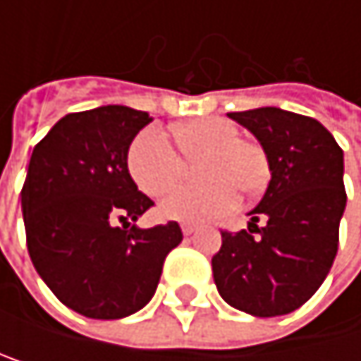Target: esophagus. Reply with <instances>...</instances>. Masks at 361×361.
Wrapping results in <instances>:
<instances>
[{
    "instance_id": "obj_1",
    "label": "esophagus",
    "mask_w": 361,
    "mask_h": 361,
    "mask_svg": "<svg viewBox=\"0 0 361 361\" xmlns=\"http://www.w3.org/2000/svg\"><path fill=\"white\" fill-rule=\"evenodd\" d=\"M195 230H197L195 224H183V234H185V237H189V234H193Z\"/></svg>"
}]
</instances>
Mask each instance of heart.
Instances as JSON below:
<instances>
[{
  "mask_svg": "<svg viewBox=\"0 0 361 361\" xmlns=\"http://www.w3.org/2000/svg\"><path fill=\"white\" fill-rule=\"evenodd\" d=\"M180 150L189 159L204 157L202 178L209 180L200 187H178L161 202V215L185 221L202 224L221 217L237 207L239 189L245 193L260 191L271 166L264 148L256 142L241 140V131L226 118L191 120L176 131ZM161 127L144 129L129 148V172L137 187L159 197L168 193L185 174V159Z\"/></svg>",
  "mask_w": 361,
  "mask_h": 361,
  "instance_id": "b5f03b06",
  "label": "heart"
}]
</instances>
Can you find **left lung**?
Returning a JSON list of instances; mask_svg holds the SVG:
<instances>
[{
  "mask_svg": "<svg viewBox=\"0 0 361 361\" xmlns=\"http://www.w3.org/2000/svg\"><path fill=\"white\" fill-rule=\"evenodd\" d=\"M228 116L258 137L271 180L247 230L221 232L213 278L232 308L282 317L319 290L334 264L347 207L342 148L314 118L280 107Z\"/></svg>",
  "mask_w": 361,
  "mask_h": 361,
  "instance_id": "1",
  "label": "left lung"
}]
</instances>
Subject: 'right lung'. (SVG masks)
Instances as JSON below:
<instances>
[{
    "instance_id": "1",
    "label": "right lung",
    "mask_w": 361,
    "mask_h": 361,
    "mask_svg": "<svg viewBox=\"0 0 361 361\" xmlns=\"http://www.w3.org/2000/svg\"><path fill=\"white\" fill-rule=\"evenodd\" d=\"M150 120L124 105L68 114L30 159L21 189L30 258L51 293L87 319L142 310L183 241L176 221L128 227L154 204L127 168L129 146Z\"/></svg>"
}]
</instances>
